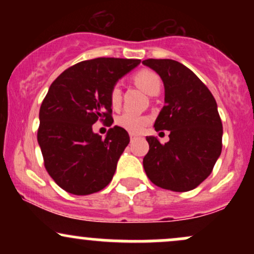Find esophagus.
Segmentation results:
<instances>
[{
    "instance_id": "esophagus-1",
    "label": "esophagus",
    "mask_w": 254,
    "mask_h": 254,
    "mask_svg": "<svg viewBox=\"0 0 254 254\" xmlns=\"http://www.w3.org/2000/svg\"><path fill=\"white\" fill-rule=\"evenodd\" d=\"M137 138H139L138 135H135V133H130V139H131V141H135V139H137Z\"/></svg>"
}]
</instances>
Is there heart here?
Wrapping results in <instances>:
<instances>
[{
    "mask_svg": "<svg viewBox=\"0 0 254 254\" xmlns=\"http://www.w3.org/2000/svg\"><path fill=\"white\" fill-rule=\"evenodd\" d=\"M133 82L148 95H157L162 88V80L157 72L142 69L133 75ZM110 104L113 110H117L122 105V89L119 84H115L110 90ZM150 123V118L147 116L135 115L125 112L117 118L118 127L127 130L130 133H141L147 125Z\"/></svg>",
    "mask_w": 254,
    "mask_h": 254,
    "instance_id": "obj_1",
    "label": "heart"
}]
</instances>
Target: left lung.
<instances>
[{
    "mask_svg": "<svg viewBox=\"0 0 254 254\" xmlns=\"http://www.w3.org/2000/svg\"><path fill=\"white\" fill-rule=\"evenodd\" d=\"M142 63L156 71L165 86V106L154 127L170 131V141L165 144L156 137L147 136L145 173L161 189L193 190L210 176L222 150V122L216 100L184 64L154 58Z\"/></svg>",
    "mask_w": 254,
    "mask_h": 254,
    "instance_id": "8db88e82",
    "label": "left lung"
}]
</instances>
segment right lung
Segmentation results:
<instances>
[{
  "mask_svg": "<svg viewBox=\"0 0 254 254\" xmlns=\"http://www.w3.org/2000/svg\"><path fill=\"white\" fill-rule=\"evenodd\" d=\"M139 62L106 57L83 61L51 83L40 106L37 138L46 171L64 191L86 196L112 180L129 133L116 125L101 138L92 125L98 119L112 125L110 90Z\"/></svg>",
  "mask_w": 254,
  "mask_h": 254,
  "instance_id": "1",
  "label": "right lung"
}]
</instances>
